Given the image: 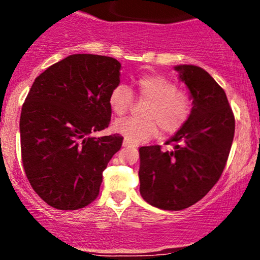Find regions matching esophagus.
Segmentation results:
<instances>
[{
  "mask_svg": "<svg viewBox=\"0 0 260 260\" xmlns=\"http://www.w3.org/2000/svg\"><path fill=\"white\" fill-rule=\"evenodd\" d=\"M122 145H123V147H124V148H129V147H132V145H133V144H132V143H131V142H129V140L124 139V140H123V143H122Z\"/></svg>",
  "mask_w": 260,
  "mask_h": 260,
  "instance_id": "esophagus-1",
  "label": "esophagus"
}]
</instances>
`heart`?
Masks as SVG:
<instances>
[{
    "label": "heart",
    "instance_id": "obj_1",
    "mask_svg": "<svg viewBox=\"0 0 260 260\" xmlns=\"http://www.w3.org/2000/svg\"><path fill=\"white\" fill-rule=\"evenodd\" d=\"M137 91L142 100L148 101L145 118H124L112 124L113 131L132 143H143L161 132L171 136L187 123L192 112V103L186 92L178 90L172 80L160 74H145L137 80ZM133 104L129 88L120 84L112 89L109 105L113 115L124 116Z\"/></svg>",
    "mask_w": 260,
    "mask_h": 260
}]
</instances>
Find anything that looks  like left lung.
I'll return each instance as SVG.
<instances>
[{
	"instance_id": "left-lung-1",
	"label": "left lung",
	"mask_w": 260,
	"mask_h": 260,
	"mask_svg": "<svg viewBox=\"0 0 260 260\" xmlns=\"http://www.w3.org/2000/svg\"><path fill=\"white\" fill-rule=\"evenodd\" d=\"M187 85L192 112L170 138L172 150L139 148L140 196L164 210H182L201 201L219 181L235 134V117L225 91L198 66H176Z\"/></svg>"
}]
</instances>
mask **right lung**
<instances>
[{"mask_svg": "<svg viewBox=\"0 0 260 260\" xmlns=\"http://www.w3.org/2000/svg\"><path fill=\"white\" fill-rule=\"evenodd\" d=\"M120 71L117 59L77 53L32 83L20 113L22 161L32 189L52 208L77 210L99 196L103 171L123 138L92 134L109 127Z\"/></svg>", "mask_w": 260, "mask_h": 260, "instance_id": "obj_1", "label": "right lung"}]
</instances>
